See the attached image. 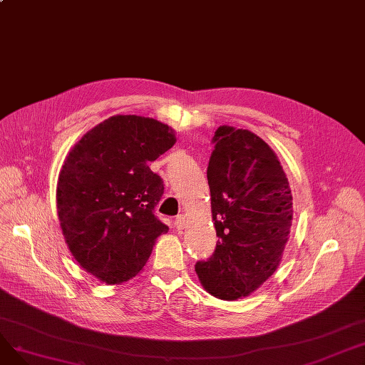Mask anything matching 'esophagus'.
<instances>
[{
    "label": "esophagus",
    "mask_w": 365,
    "mask_h": 365,
    "mask_svg": "<svg viewBox=\"0 0 365 365\" xmlns=\"http://www.w3.org/2000/svg\"><path fill=\"white\" fill-rule=\"evenodd\" d=\"M175 226H176L178 229H183V227L186 226V219H185L183 215H179V216L175 219Z\"/></svg>",
    "instance_id": "1"
}]
</instances>
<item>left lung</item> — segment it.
Returning <instances> with one entry per match:
<instances>
[{
  "label": "left lung",
  "instance_id": "8db88e82",
  "mask_svg": "<svg viewBox=\"0 0 365 365\" xmlns=\"http://www.w3.org/2000/svg\"><path fill=\"white\" fill-rule=\"evenodd\" d=\"M207 179L219 241L195 271L210 294L235 300L278 267L293 220L292 190L267 143L229 125L216 130Z\"/></svg>",
  "mask_w": 365,
  "mask_h": 365
}]
</instances>
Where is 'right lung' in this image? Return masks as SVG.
Returning a JSON list of instances; mask_svg holds the SVG:
<instances>
[{"label": "right lung", "mask_w": 365, "mask_h": 365, "mask_svg": "<svg viewBox=\"0 0 365 365\" xmlns=\"http://www.w3.org/2000/svg\"><path fill=\"white\" fill-rule=\"evenodd\" d=\"M176 143L152 118L115 115L76 143L57 182V215L75 260L106 284L136 277L155 240L168 231L155 216L163 179L149 168Z\"/></svg>", "instance_id": "add662e5"}]
</instances>
